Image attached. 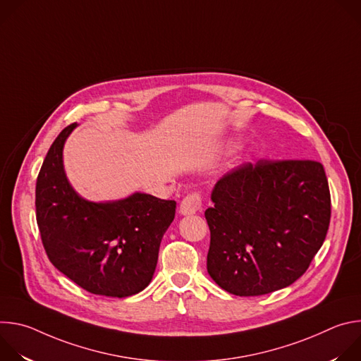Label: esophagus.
<instances>
[{"label":"esophagus","instance_id":"obj_1","mask_svg":"<svg viewBox=\"0 0 361 361\" xmlns=\"http://www.w3.org/2000/svg\"><path fill=\"white\" fill-rule=\"evenodd\" d=\"M202 207L201 202V195L198 192H190L185 195L180 204V214L183 216H191L200 212Z\"/></svg>","mask_w":361,"mask_h":361}]
</instances>
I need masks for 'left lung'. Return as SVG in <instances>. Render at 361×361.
<instances>
[{"mask_svg": "<svg viewBox=\"0 0 361 361\" xmlns=\"http://www.w3.org/2000/svg\"><path fill=\"white\" fill-rule=\"evenodd\" d=\"M212 200L207 271L231 294L263 295L293 284L326 240L331 200L317 161L244 163L217 181Z\"/></svg>", "mask_w": 361, "mask_h": 361, "instance_id": "1", "label": "left lung"}]
</instances>
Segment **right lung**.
<instances>
[{"instance_id": "obj_1", "label": "right lung", "mask_w": 361, "mask_h": 361, "mask_svg": "<svg viewBox=\"0 0 361 361\" xmlns=\"http://www.w3.org/2000/svg\"><path fill=\"white\" fill-rule=\"evenodd\" d=\"M66 127L49 147L35 187L37 224L49 262L81 288L107 297L144 290L156 271L176 201L134 192L94 202L71 187L63 163Z\"/></svg>"}]
</instances>
